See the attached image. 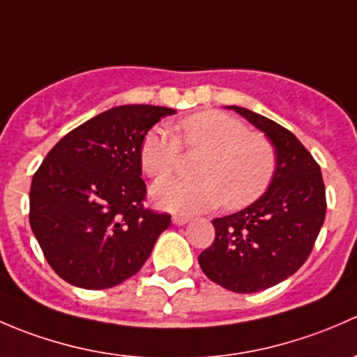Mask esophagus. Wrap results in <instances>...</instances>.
Returning a JSON list of instances; mask_svg holds the SVG:
<instances>
[{
	"label": "esophagus",
	"mask_w": 357,
	"mask_h": 357,
	"mask_svg": "<svg viewBox=\"0 0 357 357\" xmlns=\"http://www.w3.org/2000/svg\"><path fill=\"white\" fill-rule=\"evenodd\" d=\"M188 221H190V215H185V214H174V215H172V222H174V225H178V226L186 225Z\"/></svg>",
	"instance_id": "esophagus-1"
}]
</instances>
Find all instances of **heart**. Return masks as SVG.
Returning a JSON list of instances; mask_svg holds the SVG:
<instances>
[{
    "label": "heart",
    "mask_w": 357,
    "mask_h": 357,
    "mask_svg": "<svg viewBox=\"0 0 357 357\" xmlns=\"http://www.w3.org/2000/svg\"><path fill=\"white\" fill-rule=\"evenodd\" d=\"M181 145L204 155L193 167L197 178H165L153 185V200L169 211H204L221 202L228 211H238L261 199L278 172V152L271 139L218 110L183 119L179 138L164 126L150 129L139 146L143 171L152 178L167 176L178 165Z\"/></svg>",
    "instance_id": "b5f03b06"
}]
</instances>
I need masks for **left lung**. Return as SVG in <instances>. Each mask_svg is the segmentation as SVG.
I'll return each mask as SVG.
<instances>
[{
	"label": "left lung",
	"instance_id": "8db88e82",
	"mask_svg": "<svg viewBox=\"0 0 357 357\" xmlns=\"http://www.w3.org/2000/svg\"><path fill=\"white\" fill-rule=\"evenodd\" d=\"M231 109L271 139L278 172L257 202L212 221L215 238L199 264L222 289L254 294L278 285L307 261L325 221V183L319 164L294 132L252 110Z\"/></svg>",
	"mask_w": 357,
	"mask_h": 357
}]
</instances>
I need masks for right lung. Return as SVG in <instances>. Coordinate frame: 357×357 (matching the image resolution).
Masks as SVG:
<instances>
[{
	"label": "right lung",
	"mask_w": 357,
	"mask_h": 357,
	"mask_svg": "<svg viewBox=\"0 0 357 357\" xmlns=\"http://www.w3.org/2000/svg\"><path fill=\"white\" fill-rule=\"evenodd\" d=\"M172 109L121 105L72 129L34 172L29 222L53 271L88 290L142 269L171 214L146 208L139 146Z\"/></svg>",
	"instance_id": "add662e5"
}]
</instances>
